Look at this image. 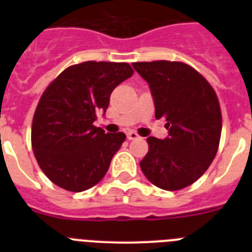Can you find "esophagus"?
Returning a JSON list of instances; mask_svg holds the SVG:
<instances>
[{
    "mask_svg": "<svg viewBox=\"0 0 252 252\" xmlns=\"http://www.w3.org/2000/svg\"><path fill=\"white\" fill-rule=\"evenodd\" d=\"M127 139L128 140H136V139H139V135H137L135 131H130V132H127Z\"/></svg>",
    "mask_w": 252,
    "mask_h": 252,
    "instance_id": "obj_1",
    "label": "esophagus"
}]
</instances>
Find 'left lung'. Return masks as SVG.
Segmentation results:
<instances>
[{"mask_svg":"<svg viewBox=\"0 0 252 252\" xmlns=\"http://www.w3.org/2000/svg\"><path fill=\"white\" fill-rule=\"evenodd\" d=\"M132 66L150 87L155 117L165 119L168 136H149L140 161L154 186L178 190L204 174L217 154L222 130L218 98L211 84L180 62H141Z\"/></svg>","mask_w":252,"mask_h":252,"instance_id":"1","label":"left lung"}]
</instances>
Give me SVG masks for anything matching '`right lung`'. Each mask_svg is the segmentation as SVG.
Listing matches in <instances>:
<instances>
[{
	"label": "right lung",
	"mask_w": 252,
	"mask_h": 252,
	"mask_svg": "<svg viewBox=\"0 0 252 252\" xmlns=\"http://www.w3.org/2000/svg\"><path fill=\"white\" fill-rule=\"evenodd\" d=\"M132 73L127 63L84 62L66 68L43 93L31 144L39 166L58 187L83 192L104 177L126 135L106 133L93 122Z\"/></svg>",
	"instance_id": "add662e5"
}]
</instances>
